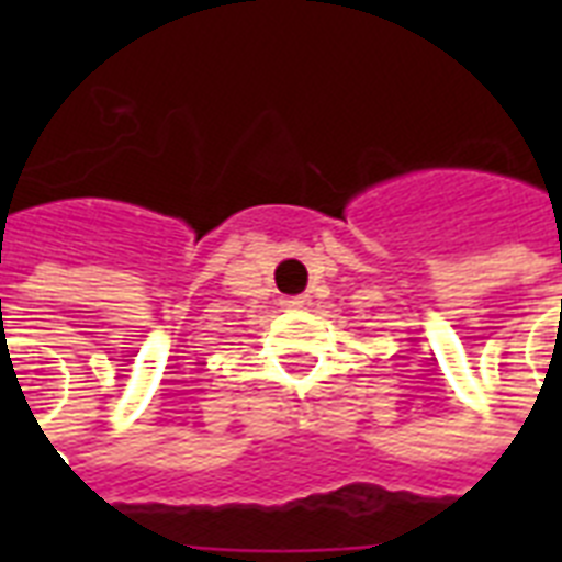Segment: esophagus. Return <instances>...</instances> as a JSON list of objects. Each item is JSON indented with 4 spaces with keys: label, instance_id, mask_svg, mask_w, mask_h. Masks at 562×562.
Wrapping results in <instances>:
<instances>
[{
    "label": "esophagus",
    "instance_id": "obj_1",
    "mask_svg": "<svg viewBox=\"0 0 562 562\" xmlns=\"http://www.w3.org/2000/svg\"><path fill=\"white\" fill-rule=\"evenodd\" d=\"M312 300L308 294H297V297H282V308H306Z\"/></svg>",
    "mask_w": 562,
    "mask_h": 562
}]
</instances>
